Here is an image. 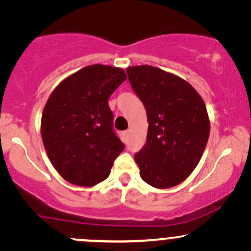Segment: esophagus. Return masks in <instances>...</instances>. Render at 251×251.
Here are the masks:
<instances>
[{"label":"esophagus","instance_id":"34e87169","mask_svg":"<svg viewBox=\"0 0 251 251\" xmlns=\"http://www.w3.org/2000/svg\"><path fill=\"white\" fill-rule=\"evenodd\" d=\"M123 137H124V140H125V142H127L128 137H129V131H128V129H127V131H124L123 132Z\"/></svg>","mask_w":251,"mask_h":251}]
</instances>
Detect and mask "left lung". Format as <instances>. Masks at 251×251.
I'll use <instances>...</instances> for the list:
<instances>
[{
    "instance_id": "obj_1",
    "label": "left lung",
    "mask_w": 251,
    "mask_h": 251,
    "mask_svg": "<svg viewBox=\"0 0 251 251\" xmlns=\"http://www.w3.org/2000/svg\"><path fill=\"white\" fill-rule=\"evenodd\" d=\"M126 73L148 114V140L134 154L140 177L154 188H172L194 171L208 143L205 103L185 80L153 66Z\"/></svg>"
}]
</instances>
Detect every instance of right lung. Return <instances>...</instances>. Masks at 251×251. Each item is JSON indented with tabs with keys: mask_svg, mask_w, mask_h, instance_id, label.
<instances>
[{
	"mask_svg": "<svg viewBox=\"0 0 251 251\" xmlns=\"http://www.w3.org/2000/svg\"><path fill=\"white\" fill-rule=\"evenodd\" d=\"M126 80L122 68L92 65L59 83L43 108L41 135L66 180L93 186L109 176L125 149L113 128L108 98Z\"/></svg>",
	"mask_w": 251,
	"mask_h": 251,
	"instance_id": "add662e5",
	"label": "right lung"
}]
</instances>
